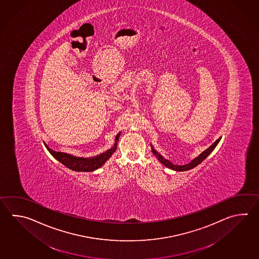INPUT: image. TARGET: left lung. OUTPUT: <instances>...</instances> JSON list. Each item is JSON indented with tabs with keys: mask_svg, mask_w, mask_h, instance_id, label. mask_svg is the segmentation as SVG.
I'll use <instances>...</instances> for the list:
<instances>
[{
	"mask_svg": "<svg viewBox=\"0 0 259 259\" xmlns=\"http://www.w3.org/2000/svg\"><path fill=\"white\" fill-rule=\"evenodd\" d=\"M221 139H222V138L217 139L216 141L213 143L209 148H206V150L203 151L198 157L194 158V159L191 161L190 163L185 164V165H175V164L171 163L169 160L164 158L160 154L157 152V151L154 149L152 145H151V148H152V152H153L154 155L156 156V158H158V160H159V162L163 164L165 167H167V168H169V169H175V170H177V171H185V170L193 169V168H195V166H197L198 164H200L201 162L214 150V148H216L217 145L221 141Z\"/></svg>",
	"mask_w": 259,
	"mask_h": 259,
	"instance_id": "1",
	"label": "left lung"
}]
</instances>
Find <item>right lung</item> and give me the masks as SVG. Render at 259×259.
Segmentation results:
<instances>
[{
	"label": "right lung",
	"mask_w": 259,
	"mask_h": 259,
	"mask_svg": "<svg viewBox=\"0 0 259 259\" xmlns=\"http://www.w3.org/2000/svg\"><path fill=\"white\" fill-rule=\"evenodd\" d=\"M121 133H119L115 138V143L112 148L108 149L106 152L100 154L93 158H80L75 157L70 154L64 153V152H57L54 151L52 148H49L46 143H44L45 147L47 148L49 152L53 155L54 158L59 160L62 164H64L65 167L68 169H73L75 171H93L95 169L101 168L106 161L111 158V155L114 153L116 150L117 142L119 140Z\"/></svg>",
	"instance_id": "add662e5"
}]
</instances>
